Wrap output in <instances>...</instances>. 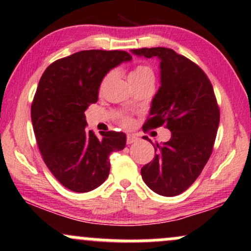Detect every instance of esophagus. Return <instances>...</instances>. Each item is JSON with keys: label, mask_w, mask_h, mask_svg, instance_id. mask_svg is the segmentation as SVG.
<instances>
[{"label": "esophagus", "mask_w": 251, "mask_h": 251, "mask_svg": "<svg viewBox=\"0 0 251 251\" xmlns=\"http://www.w3.org/2000/svg\"><path fill=\"white\" fill-rule=\"evenodd\" d=\"M136 141H137V137H135V136L132 135H128V137H126V144H132L135 143Z\"/></svg>", "instance_id": "obj_1"}]
</instances>
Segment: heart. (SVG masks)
<instances>
[{
  "mask_svg": "<svg viewBox=\"0 0 251 251\" xmlns=\"http://www.w3.org/2000/svg\"><path fill=\"white\" fill-rule=\"evenodd\" d=\"M111 76H113V73H108L107 75L104 76L101 82V88L104 87V85L109 81ZM149 79L153 80V71L151 70V67L148 66V65H138V66H136L135 69L131 71V73L129 74V81H130L132 85L136 82L144 81V80H149ZM121 122H122V125L125 126H129L132 123V121L130 117L125 116L122 117Z\"/></svg>",
  "mask_w": 251,
  "mask_h": 251,
  "instance_id": "b5f03b06",
  "label": "heart"
}]
</instances>
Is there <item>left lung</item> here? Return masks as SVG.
Wrapping results in <instances>:
<instances>
[{
    "instance_id": "1",
    "label": "left lung",
    "mask_w": 251,
    "mask_h": 251,
    "mask_svg": "<svg viewBox=\"0 0 251 251\" xmlns=\"http://www.w3.org/2000/svg\"><path fill=\"white\" fill-rule=\"evenodd\" d=\"M131 53L160 61V87L143 130L165 126L171 131L168 142L154 145L156 156L141 169L142 178L154 193L178 196L196 181L212 154L220 122L213 86L197 64L171 49H136Z\"/></svg>"
}]
</instances>
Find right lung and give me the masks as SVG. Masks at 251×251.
Segmentation results:
<instances>
[{"mask_svg":"<svg viewBox=\"0 0 251 251\" xmlns=\"http://www.w3.org/2000/svg\"><path fill=\"white\" fill-rule=\"evenodd\" d=\"M126 51L86 50L52 63L43 73L31 104V120L43 160L63 186L85 193L106 180L114 151L123 150V132L87 130L85 110L98 101L104 75Z\"/></svg>","mask_w":251,"mask_h":251,"instance_id":"1","label":"right lung"}]
</instances>
